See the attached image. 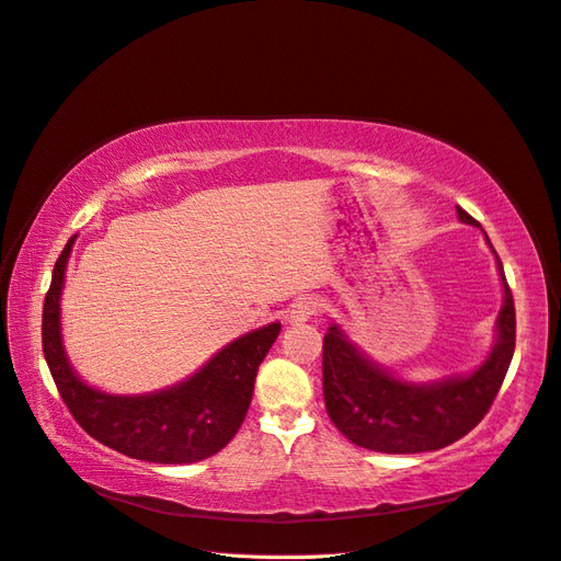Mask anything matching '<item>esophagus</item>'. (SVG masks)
<instances>
[{"label": "esophagus", "instance_id": "34e87169", "mask_svg": "<svg viewBox=\"0 0 561 561\" xmlns=\"http://www.w3.org/2000/svg\"><path fill=\"white\" fill-rule=\"evenodd\" d=\"M318 311V304L313 297H299L293 301V307L287 309L285 313V322L287 325H301V322H307L316 316Z\"/></svg>", "mask_w": 561, "mask_h": 561}]
</instances>
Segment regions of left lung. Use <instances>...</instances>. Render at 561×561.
<instances>
[{"label": "left lung", "mask_w": 561, "mask_h": 561, "mask_svg": "<svg viewBox=\"0 0 561 561\" xmlns=\"http://www.w3.org/2000/svg\"><path fill=\"white\" fill-rule=\"evenodd\" d=\"M456 215L463 225L480 227L463 208L456 206ZM486 243L496 257L503 307L494 346L466 375L402 379L353 344L339 322H330L322 339V393L332 423L353 445L381 454L435 451L461 439L489 412L515 353V304L499 254Z\"/></svg>", "instance_id": "obj_1"}]
</instances>
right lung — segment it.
Here are the masks:
<instances>
[{
  "mask_svg": "<svg viewBox=\"0 0 561 561\" xmlns=\"http://www.w3.org/2000/svg\"><path fill=\"white\" fill-rule=\"evenodd\" d=\"M77 236L54 266L44 299V358L60 398L100 445L149 463H196L229 445L248 414L254 377L280 332V322L252 330L201 365L194 375L151 393L118 396L83 381L67 358L60 299Z\"/></svg>",
  "mask_w": 561,
  "mask_h": 561,
  "instance_id": "right-lung-1",
  "label": "right lung"
}]
</instances>
